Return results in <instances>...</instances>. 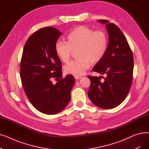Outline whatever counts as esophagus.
<instances>
[{"label": "esophagus", "mask_w": 149, "mask_h": 149, "mask_svg": "<svg viewBox=\"0 0 149 149\" xmlns=\"http://www.w3.org/2000/svg\"><path fill=\"white\" fill-rule=\"evenodd\" d=\"M74 78L75 80H79V79H80L81 78V76H77V75H75L74 76Z\"/></svg>", "instance_id": "1"}]
</instances>
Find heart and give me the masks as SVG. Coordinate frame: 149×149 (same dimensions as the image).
Here are the masks:
<instances>
[{"label": "heart", "instance_id": "heart-1", "mask_svg": "<svg viewBox=\"0 0 149 149\" xmlns=\"http://www.w3.org/2000/svg\"><path fill=\"white\" fill-rule=\"evenodd\" d=\"M68 42L57 41L55 50L61 61L67 63L72 50L77 49L79 57L65 66L66 74L79 76L83 75L92 63H97L103 58L108 44L107 36L104 31H93L85 26L74 28L67 37Z\"/></svg>", "mask_w": 149, "mask_h": 149}]
</instances>
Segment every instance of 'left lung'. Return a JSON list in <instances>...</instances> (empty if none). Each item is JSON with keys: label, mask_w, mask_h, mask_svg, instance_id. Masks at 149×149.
<instances>
[{"label": "left lung", "mask_w": 149, "mask_h": 149, "mask_svg": "<svg viewBox=\"0 0 149 149\" xmlns=\"http://www.w3.org/2000/svg\"><path fill=\"white\" fill-rule=\"evenodd\" d=\"M105 23L109 34V43L103 58L92 70L105 75L101 77L89 75L91 85L88 94L97 106L110 109L119 106L130 91L134 70V56L126 38L121 29L107 20H98Z\"/></svg>", "instance_id": "left-lung-1"}]
</instances>
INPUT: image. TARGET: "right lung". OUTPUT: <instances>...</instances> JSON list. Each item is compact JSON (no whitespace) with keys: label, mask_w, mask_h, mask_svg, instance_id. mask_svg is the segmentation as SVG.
<instances>
[{"label":"right lung","mask_w":149,"mask_h":149,"mask_svg":"<svg viewBox=\"0 0 149 149\" xmlns=\"http://www.w3.org/2000/svg\"><path fill=\"white\" fill-rule=\"evenodd\" d=\"M62 34L57 29L45 27L36 31L27 40L20 61L22 86L30 103L47 115L56 114L70 100L74 77L62 78L61 62L55 45ZM55 78L56 84L52 82Z\"/></svg>","instance_id":"obj_1"}]
</instances>
